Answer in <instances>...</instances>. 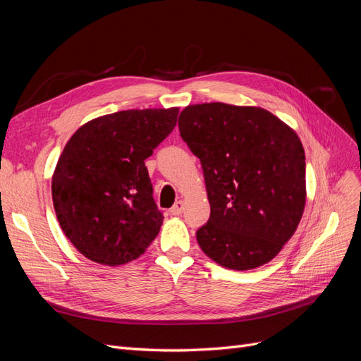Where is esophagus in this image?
I'll list each match as a JSON object with an SVG mask.
<instances>
[{
    "mask_svg": "<svg viewBox=\"0 0 361 361\" xmlns=\"http://www.w3.org/2000/svg\"><path fill=\"white\" fill-rule=\"evenodd\" d=\"M182 211H183V202H182V200H178L176 203H174V204L171 206L170 214H171V215H180Z\"/></svg>",
    "mask_w": 361,
    "mask_h": 361,
    "instance_id": "obj_1",
    "label": "esophagus"
}]
</instances>
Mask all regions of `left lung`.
Wrapping results in <instances>:
<instances>
[{"label": "left lung", "instance_id": "1", "mask_svg": "<svg viewBox=\"0 0 361 361\" xmlns=\"http://www.w3.org/2000/svg\"><path fill=\"white\" fill-rule=\"evenodd\" d=\"M179 133L202 162L211 216L195 236L203 253L236 271L274 259L305 204V155L298 135L259 106L188 105Z\"/></svg>", "mask_w": 361, "mask_h": 361}]
</instances>
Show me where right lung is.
Returning a JSON list of instances; mask_svg holds the SVG:
<instances>
[{
  "mask_svg": "<svg viewBox=\"0 0 361 361\" xmlns=\"http://www.w3.org/2000/svg\"><path fill=\"white\" fill-rule=\"evenodd\" d=\"M179 108L126 110L71 137L52 176L64 235L87 259L117 267L140 257L164 220L145 161L176 126Z\"/></svg>",
  "mask_w": 361,
  "mask_h": 361,
  "instance_id": "add662e5",
  "label": "right lung"
}]
</instances>
